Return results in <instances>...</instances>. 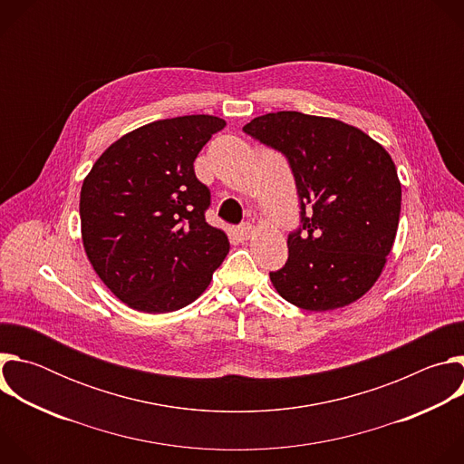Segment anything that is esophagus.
<instances>
[{
	"mask_svg": "<svg viewBox=\"0 0 464 464\" xmlns=\"http://www.w3.org/2000/svg\"><path fill=\"white\" fill-rule=\"evenodd\" d=\"M235 233H237L238 240H247L251 237V233H253V226L251 224H242V226L237 227Z\"/></svg>",
	"mask_w": 464,
	"mask_h": 464,
	"instance_id": "esophagus-1",
	"label": "esophagus"
}]
</instances>
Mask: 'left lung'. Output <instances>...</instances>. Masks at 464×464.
Returning a JSON list of instances; mask_svg holds the SVG:
<instances>
[{"mask_svg": "<svg viewBox=\"0 0 464 464\" xmlns=\"http://www.w3.org/2000/svg\"><path fill=\"white\" fill-rule=\"evenodd\" d=\"M244 131L286 156L301 200L288 260L270 274L279 295L308 312L358 301L399 229L402 187L389 152L356 126L301 111L255 117Z\"/></svg>", "mask_w": 464, "mask_h": 464, "instance_id": "1", "label": "left lung"}]
</instances>
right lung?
<instances>
[{
	"instance_id": "add662e5",
	"label": "right lung",
	"mask_w": 464,
	"mask_h": 464,
	"mask_svg": "<svg viewBox=\"0 0 464 464\" xmlns=\"http://www.w3.org/2000/svg\"><path fill=\"white\" fill-rule=\"evenodd\" d=\"M226 126L215 115L161 119L128 131L81 188V231L95 274L130 308L179 310L200 297L229 253L206 222L209 188L194 160Z\"/></svg>"
}]
</instances>
